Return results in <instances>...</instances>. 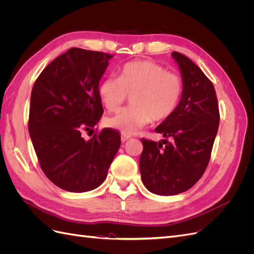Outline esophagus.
Wrapping results in <instances>:
<instances>
[{"instance_id": "obj_1", "label": "esophagus", "mask_w": 254, "mask_h": 254, "mask_svg": "<svg viewBox=\"0 0 254 254\" xmlns=\"http://www.w3.org/2000/svg\"><path fill=\"white\" fill-rule=\"evenodd\" d=\"M130 137H131V135H130V134H128V133H123V132H122V135H121V139H122V141H123V142H125V141H127L128 139H130Z\"/></svg>"}]
</instances>
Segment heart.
<instances>
[{
	"label": "heart",
	"instance_id": "1",
	"mask_svg": "<svg viewBox=\"0 0 254 254\" xmlns=\"http://www.w3.org/2000/svg\"><path fill=\"white\" fill-rule=\"evenodd\" d=\"M182 93L180 76L150 60H137L121 68L119 78L104 79L98 88L102 103L109 111L120 109L128 95L130 105L106 120L107 126L133 133L151 122L167 119L175 111Z\"/></svg>",
	"mask_w": 254,
	"mask_h": 254
}]
</instances>
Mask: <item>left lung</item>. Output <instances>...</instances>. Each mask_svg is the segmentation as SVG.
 I'll use <instances>...</instances> for the list:
<instances>
[{
    "label": "left lung",
    "instance_id": "1",
    "mask_svg": "<svg viewBox=\"0 0 254 254\" xmlns=\"http://www.w3.org/2000/svg\"><path fill=\"white\" fill-rule=\"evenodd\" d=\"M182 76L181 99L155 129L164 139H142V182L149 191L173 196L190 190L209 164L219 125L217 96L211 80L193 61L172 53Z\"/></svg>",
    "mask_w": 254,
    "mask_h": 254
}]
</instances>
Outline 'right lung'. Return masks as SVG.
I'll use <instances>...</instances> for the list:
<instances>
[{"instance_id":"add662e5","label":"right lung","mask_w":254,"mask_h":254,"mask_svg":"<svg viewBox=\"0 0 254 254\" xmlns=\"http://www.w3.org/2000/svg\"><path fill=\"white\" fill-rule=\"evenodd\" d=\"M110 54L72 48L44 68L30 95L28 131L41 170L67 191L98 188L121 146L117 130L105 128L86 141L104 113L98 84Z\"/></svg>"}]
</instances>
